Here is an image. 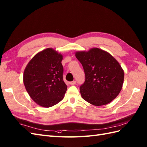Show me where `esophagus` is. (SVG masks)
Instances as JSON below:
<instances>
[{
  "instance_id": "1",
  "label": "esophagus",
  "mask_w": 147,
  "mask_h": 147,
  "mask_svg": "<svg viewBox=\"0 0 147 147\" xmlns=\"http://www.w3.org/2000/svg\"><path fill=\"white\" fill-rule=\"evenodd\" d=\"M69 84L71 85H75L76 84V81H72V82H70Z\"/></svg>"
}]
</instances>
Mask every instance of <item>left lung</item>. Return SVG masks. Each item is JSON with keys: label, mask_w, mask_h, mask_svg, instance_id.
<instances>
[{"label": "left lung", "mask_w": 147, "mask_h": 147, "mask_svg": "<svg viewBox=\"0 0 147 147\" xmlns=\"http://www.w3.org/2000/svg\"><path fill=\"white\" fill-rule=\"evenodd\" d=\"M75 56L84 70L85 82L80 87L82 98L95 106L110 103L122 89L124 73L110 53L98 48L78 51Z\"/></svg>", "instance_id": "left-lung-1"}]
</instances>
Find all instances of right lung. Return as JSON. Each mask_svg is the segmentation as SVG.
<instances>
[{
  "label": "right lung",
  "instance_id": "obj_1",
  "mask_svg": "<svg viewBox=\"0 0 147 147\" xmlns=\"http://www.w3.org/2000/svg\"><path fill=\"white\" fill-rule=\"evenodd\" d=\"M63 55L52 48L37 53L29 61L23 82L29 95L37 105L51 107L64 98L67 86L63 79Z\"/></svg>",
  "mask_w": 147,
  "mask_h": 147
}]
</instances>
